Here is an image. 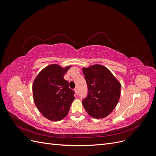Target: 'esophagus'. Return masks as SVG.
<instances>
[{
    "instance_id": "obj_1",
    "label": "esophagus",
    "mask_w": 156,
    "mask_h": 156,
    "mask_svg": "<svg viewBox=\"0 0 156 156\" xmlns=\"http://www.w3.org/2000/svg\"><path fill=\"white\" fill-rule=\"evenodd\" d=\"M74 91L75 92V93H76L77 94H78V88H75V89H74Z\"/></svg>"
}]
</instances>
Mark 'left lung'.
Instances as JSON below:
<instances>
[{"instance_id":"8db88e82","label":"left lung","mask_w":156,"mask_h":156,"mask_svg":"<svg viewBox=\"0 0 156 156\" xmlns=\"http://www.w3.org/2000/svg\"><path fill=\"white\" fill-rule=\"evenodd\" d=\"M88 94L83 105L94 119H103L114 110L120 97L121 84L107 68L95 64L83 68Z\"/></svg>"}]
</instances>
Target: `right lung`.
<instances>
[{
  "label": "right lung",
  "instance_id": "right-lung-1",
  "mask_svg": "<svg viewBox=\"0 0 156 156\" xmlns=\"http://www.w3.org/2000/svg\"><path fill=\"white\" fill-rule=\"evenodd\" d=\"M70 67L51 64L41 71L33 83L35 105L41 115L49 120L58 121L66 116L75 99V92L64 79Z\"/></svg>",
  "mask_w": 156,
  "mask_h": 156
}]
</instances>
